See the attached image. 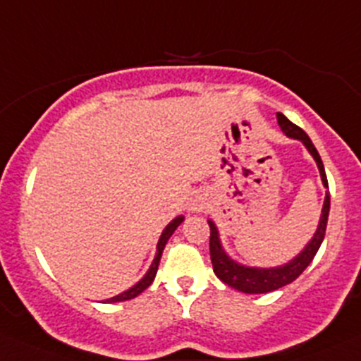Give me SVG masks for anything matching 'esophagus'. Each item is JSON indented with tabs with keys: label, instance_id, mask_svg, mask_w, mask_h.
Listing matches in <instances>:
<instances>
[{
	"label": "esophagus",
	"instance_id": "1",
	"mask_svg": "<svg viewBox=\"0 0 361 361\" xmlns=\"http://www.w3.org/2000/svg\"><path fill=\"white\" fill-rule=\"evenodd\" d=\"M202 208H204V202L197 201V199H195V201H192L190 204H188V209H190V212H201Z\"/></svg>",
	"mask_w": 361,
	"mask_h": 361
}]
</instances>
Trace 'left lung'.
<instances>
[{
  "mask_svg": "<svg viewBox=\"0 0 361 361\" xmlns=\"http://www.w3.org/2000/svg\"><path fill=\"white\" fill-rule=\"evenodd\" d=\"M277 120L282 132H284L288 137L298 139V141H302L303 145H305V148L309 149V153L314 157L317 167H319L323 185L328 188V180L326 173H324L323 160H321L319 153H317L316 146L312 145L309 135H307L302 128L296 127L295 123H291L282 113H277ZM328 213H330V192H326V197H324L319 226H317V231L316 234H314L312 240L309 241V245H307L293 261H289L288 264L284 266H277V268H250V266L238 264L236 261H233V259L224 252L222 245H220L216 226L212 220H208L209 255H212L213 271H215V275L224 282V284L231 286V288L238 289V291L241 293H247V295H262V293L275 291V289H281L284 288V286L291 284L293 281H296V279L305 271V268L312 262L314 255L319 250L321 243H323L324 240V233H326Z\"/></svg>",
  "mask_w": 361,
  "mask_h": 361,
  "instance_id": "left-lung-1",
  "label": "left lung"
}]
</instances>
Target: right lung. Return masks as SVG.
Instances as JSON below:
<instances>
[{"mask_svg":"<svg viewBox=\"0 0 361 361\" xmlns=\"http://www.w3.org/2000/svg\"><path fill=\"white\" fill-rule=\"evenodd\" d=\"M183 219L185 216H181V215L176 216V219H174L173 222L166 227V229H164L162 236H160V240H159V245H157V255H155V259H153L152 266H149L148 274H146L145 277H142L141 281L134 286V288H130L128 291L121 293V295L114 296V298H109L107 300V303H116V302H125V300H132V298H135L137 295H141L146 288H149V284L155 281V275H157V269H159V262H160V257H162L164 247H166V243H167V240L171 238V234H173L174 231H176V227L183 222Z\"/></svg>","mask_w":361,"mask_h":361,"instance_id":"right-lung-1","label":"right lung"}]
</instances>
